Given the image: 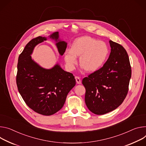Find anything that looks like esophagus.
<instances>
[{
  "label": "esophagus",
  "instance_id": "obj_1",
  "mask_svg": "<svg viewBox=\"0 0 146 146\" xmlns=\"http://www.w3.org/2000/svg\"><path fill=\"white\" fill-rule=\"evenodd\" d=\"M75 78H76V82L77 84H81V80H80V77H79L78 76H76Z\"/></svg>",
  "mask_w": 146,
  "mask_h": 146
}]
</instances>
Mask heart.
Wrapping results in <instances>:
<instances>
[{"label": "heart", "instance_id": "1", "mask_svg": "<svg viewBox=\"0 0 146 146\" xmlns=\"http://www.w3.org/2000/svg\"><path fill=\"white\" fill-rule=\"evenodd\" d=\"M109 48L105 42L88 36L78 38L73 43L72 49H66L64 59L70 69H73L77 62L87 72H94L104 64L109 55Z\"/></svg>", "mask_w": 146, "mask_h": 146}]
</instances>
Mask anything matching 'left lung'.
<instances>
[{"label":"left lung","mask_w":146,"mask_h":146,"mask_svg":"<svg viewBox=\"0 0 146 146\" xmlns=\"http://www.w3.org/2000/svg\"><path fill=\"white\" fill-rule=\"evenodd\" d=\"M111 53L99 70L84 77L85 102L96 115H104L116 109L125 99L131 70L127 53L120 44L110 41Z\"/></svg>","instance_id":"left-lung-1"}]
</instances>
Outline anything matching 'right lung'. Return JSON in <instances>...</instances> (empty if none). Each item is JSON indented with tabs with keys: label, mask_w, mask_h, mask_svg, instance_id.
<instances>
[{
	"label": "right lung",
	"mask_w": 146,
	"mask_h": 146,
	"mask_svg": "<svg viewBox=\"0 0 146 146\" xmlns=\"http://www.w3.org/2000/svg\"><path fill=\"white\" fill-rule=\"evenodd\" d=\"M49 38L56 41L59 54L63 55L67 43L59 39L58 32ZM46 39L39 36L26 45L19 57L16 83L25 104L35 112L49 116L63 107L66 97L76 85V80L72 73L63 70L59 64L46 69L31 58L35 46Z\"/></svg>",
	"instance_id": "obj_1"
}]
</instances>
